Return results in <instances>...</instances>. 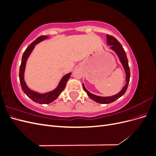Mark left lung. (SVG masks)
Returning <instances> with one entry per match:
<instances>
[{"instance_id":"8db88e82","label":"left lung","mask_w":156,"mask_h":156,"mask_svg":"<svg viewBox=\"0 0 156 156\" xmlns=\"http://www.w3.org/2000/svg\"><path fill=\"white\" fill-rule=\"evenodd\" d=\"M107 42L108 45H111V49H112L113 51H115V53L117 54L118 56H119L120 62H122V65H123L125 72H126V84L119 94H117L116 95L111 96V97H100V96L94 95V94H91L90 92H89L87 90L85 87H84V84H83V87L84 90L87 92L89 98H91L92 100L95 101L96 102L99 103H102V104H108V103H111L113 101H116L117 99H119V98L123 96L125 94L126 91L127 90V87H128V84L129 83V78H130V69H129V64H128V60H127L126 53L123 48V47L121 45L120 42L118 41L115 37L108 34H107Z\"/></svg>"}]
</instances>
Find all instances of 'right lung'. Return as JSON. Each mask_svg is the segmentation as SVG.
<instances>
[{"label": "right lung", "mask_w": 156, "mask_h": 156, "mask_svg": "<svg viewBox=\"0 0 156 156\" xmlns=\"http://www.w3.org/2000/svg\"><path fill=\"white\" fill-rule=\"evenodd\" d=\"M47 37H48L47 36H41L37 37L36 40H34L31 44L28 46V48L26 49L24 53H23L22 56L21 63L20 68V74H19V75H20V81L21 83V86L23 92H24L26 95L30 99H31L33 101L38 103L40 104H48V103H50L51 102L55 100H56L60 95V94L64 90V89L66 87V83L68 81V79H69L71 75V73H69L64 75L60 81L57 88L55 89L54 90L46 94H41L35 92H33L30 90L26 85L25 82L24 81V72L25 69L27 60L30 54L31 53L33 49L34 48V46L37 44L40 43V41L46 39Z\"/></svg>", "instance_id": "right-lung-1"}]
</instances>
